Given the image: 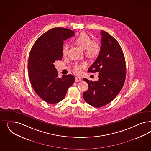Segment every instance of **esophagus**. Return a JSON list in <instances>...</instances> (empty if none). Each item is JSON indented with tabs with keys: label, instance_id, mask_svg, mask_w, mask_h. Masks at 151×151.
Listing matches in <instances>:
<instances>
[{
	"label": "esophagus",
	"instance_id": "34e87169",
	"mask_svg": "<svg viewBox=\"0 0 151 151\" xmlns=\"http://www.w3.org/2000/svg\"><path fill=\"white\" fill-rule=\"evenodd\" d=\"M81 81H82V78H81V77H76V78H75V82H79Z\"/></svg>",
	"mask_w": 151,
	"mask_h": 151
}]
</instances>
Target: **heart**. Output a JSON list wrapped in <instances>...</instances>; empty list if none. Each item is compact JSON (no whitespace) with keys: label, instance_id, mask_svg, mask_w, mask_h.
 Masks as SVG:
<instances>
[{"label":"heart","instance_id":"1","mask_svg":"<svg viewBox=\"0 0 151 151\" xmlns=\"http://www.w3.org/2000/svg\"><path fill=\"white\" fill-rule=\"evenodd\" d=\"M75 43L84 49V53L88 58L90 59L96 58L101 52V47L97 42H92L91 38L86 33H82L75 40ZM68 50L67 45H64L62 49V53L63 55H67ZM84 64H78L76 63L74 65L73 72L76 74L81 72L82 68L84 67Z\"/></svg>","mask_w":151,"mask_h":151}]
</instances>
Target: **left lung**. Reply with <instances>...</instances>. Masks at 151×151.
I'll use <instances>...</instances> for the list:
<instances>
[{
    "label": "left lung",
    "instance_id": "obj_1",
    "mask_svg": "<svg viewBox=\"0 0 151 151\" xmlns=\"http://www.w3.org/2000/svg\"><path fill=\"white\" fill-rule=\"evenodd\" d=\"M101 52L88 72H98V80H83L88 89L83 92L85 101L93 107H103L112 101L121 91L126 75V62L122 48L117 40L102 30Z\"/></svg>",
    "mask_w": 151,
    "mask_h": 151
}]
</instances>
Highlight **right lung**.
Returning <instances> with one entry per match:
<instances>
[{
	"label": "right lung",
	"instance_id": "right-lung-1",
	"mask_svg": "<svg viewBox=\"0 0 151 151\" xmlns=\"http://www.w3.org/2000/svg\"><path fill=\"white\" fill-rule=\"evenodd\" d=\"M74 35V31L67 28L50 29L35 41L29 54L28 69L31 84L37 95L50 104L62 101L74 82L72 74L59 78L54 64L62 59L64 41Z\"/></svg>",
	"mask_w": 151,
	"mask_h": 151
}]
</instances>
